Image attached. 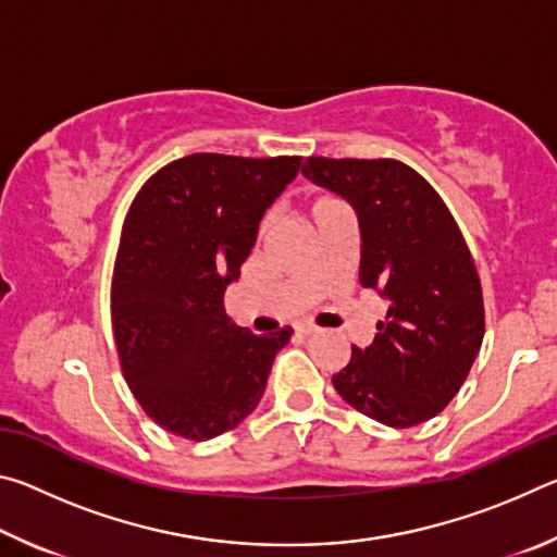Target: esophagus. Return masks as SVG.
Returning a JSON list of instances; mask_svg holds the SVG:
<instances>
[{
	"label": "esophagus",
	"mask_w": 557,
	"mask_h": 557,
	"mask_svg": "<svg viewBox=\"0 0 557 557\" xmlns=\"http://www.w3.org/2000/svg\"><path fill=\"white\" fill-rule=\"evenodd\" d=\"M297 332H299L301 336H317L319 329H314V326H297Z\"/></svg>",
	"instance_id": "1"
}]
</instances>
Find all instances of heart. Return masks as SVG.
Here are the masks:
<instances>
[{
    "label": "heart",
    "instance_id": "1",
    "mask_svg": "<svg viewBox=\"0 0 557 557\" xmlns=\"http://www.w3.org/2000/svg\"><path fill=\"white\" fill-rule=\"evenodd\" d=\"M338 201H334V199H319L314 206H312V213H317V211H324V209H332V206H336Z\"/></svg>",
    "mask_w": 557,
    "mask_h": 557
}]
</instances>
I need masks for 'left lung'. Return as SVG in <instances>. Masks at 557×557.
Masks as SVG:
<instances>
[{
	"label": "left lung",
	"mask_w": 557,
	"mask_h": 557,
	"mask_svg": "<svg viewBox=\"0 0 557 557\" xmlns=\"http://www.w3.org/2000/svg\"><path fill=\"white\" fill-rule=\"evenodd\" d=\"M309 182L351 203L361 233L358 282L388 301L366 348L332 383L388 428L420 425L459 393L484 338L482 285L445 201L395 159L309 157Z\"/></svg>",
	"instance_id": "1"
}]
</instances>
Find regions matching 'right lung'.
Listing matches in <instances>:
<instances>
[{"instance_id":"add662e5","label":"right lung","mask_w":557,"mask_h":557,"mask_svg":"<svg viewBox=\"0 0 557 557\" xmlns=\"http://www.w3.org/2000/svg\"><path fill=\"white\" fill-rule=\"evenodd\" d=\"M299 157L191 154L149 178L122 225L112 332L129 391L157 425L203 442L256 410L292 332L231 324L223 295Z\"/></svg>"}]
</instances>
